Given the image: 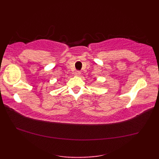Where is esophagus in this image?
Segmentation results:
<instances>
[{
  "label": "esophagus",
  "mask_w": 159,
  "mask_h": 159,
  "mask_svg": "<svg viewBox=\"0 0 159 159\" xmlns=\"http://www.w3.org/2000/svg\"><path fill=\"white\" fill-rule=\"evenodd\" d=\"M74 75L76 76H80V72H79V71H76V72H74Z\"/></svg>",
  "instance_id": "esophagus-1"
}]
</instances>
